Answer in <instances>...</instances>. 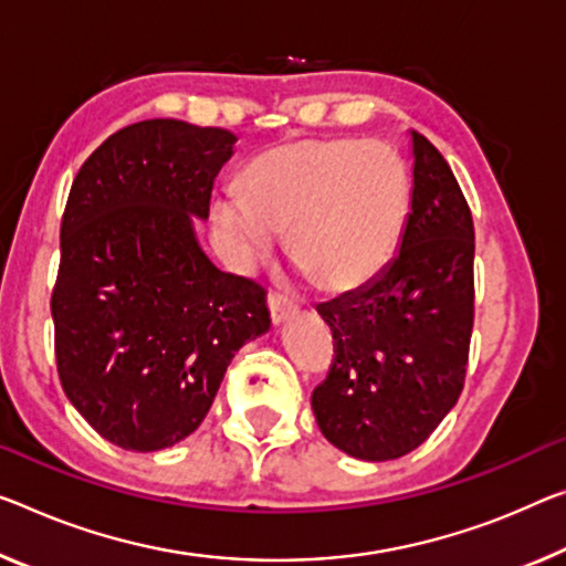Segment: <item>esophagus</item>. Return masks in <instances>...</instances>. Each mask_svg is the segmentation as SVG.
<instances>
[{"label":"esophagus","instance_id":"34e87169","mask_svg":"<svg viewBox=\"0 0 566 566\" xmlns=\"http://www.w3.org/2000/svg\"><path fill=\"white\" fill-rule=\"evenodd\" d=\"M268 311H271L273 326H281L295 316V306L289 298H283V295H271V301H268Z\"/></svg>","mask_w":566,"mask_h":566}]
</instances>
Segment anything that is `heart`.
<instances>
[{
  "instance_id": "obj_1",
  "label": "heart",
  "mask_w": 566,
  "mask_h": 566,
  "mask_svg": "<svg viewBox=\"0 0 566 566\" xmlns=\"http://www.w3.org/2000/svg\"><path fill=\"white\" fill-rule=\"evenodd\" d=\"M220 197L212 220L230 263L271 260L277 232L321 291L349 293L395 258L410 210V171L392 146L361 138H293L258 154Z\"/></svg>"
}]
</instances>
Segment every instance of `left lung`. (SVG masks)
Here are the masks:
<instances>
[{
	"label": "left lung",
	"instance_id": "left-lung-1",
	"mask_svg": "<svg viewBox=\"0 0 566 566\" xmlns=\"http://www.w3.org/2000/svg\"><path fill=\"white\" fill-rule=\"evenodd\" d=\"M412 195L397 255L361 289L321 303L336 361L311 407L346 455L402 458L463 392L473 332L475 232L442 154L410 132Z\"/></svg>",
	"mask_w": 566,
	"mask_h": 566
}]
</instances>
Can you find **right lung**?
I'll return each instance as SVG.
<instances>
[{"label":"right lung","instance_id":"add662e5","mask_svg":"<svg viewBox=\"0 0 566 566\" xmlns=\"http://www.w3.org/2000/svg\"><path fill=\"white\" fill-rule=\"evenodd\" d=\"M238 136L138 120L95 149L67 195L52 291L60 381L113 446L154 453L210 412L234 352L268 334L265 291L199 242Z\"/></svg>","mask_w":566,"mask_h":566}]
</instances>
